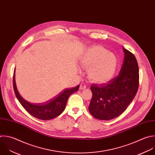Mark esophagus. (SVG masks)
I'll return each mask as SVG.
<instances>
[{"mask_svg":"<svg viewBox=\"0 0 155 155\" xmlns=\"http://www.w3.org/2000/svg\"><path fill=\"white\" fill-rule=\"evenodd\" d=\"M86 84H85L84 83H81L80 84V89L81 90L84 89H86Z\"/></svg>","mask_w":155,"mask_h":155,"instance_id":"obj_1","label":"esophagus"}]
</instances>
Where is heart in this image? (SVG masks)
Returning <instances> with one entry per match:
<instances>
[{
  "mask_svg": "<svg viewBox=\"0 0 155 155\" xmlns=\"http://www.w3.org/2000/svg\"><path fill=\"white\" fill-rule=\"evenodd\" d=\"M81 66L88 69V78L96 83H104L114 75L117 64L116 56L100 46L92 47L86 51L80 59Z\"/></svg>",
  "mask_w": 155,
  "mask_h": 155,
  "instance_id": "b5f03b06",
  "label": "heart"
}]
</instances>
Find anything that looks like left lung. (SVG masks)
<instances>
[{"mask_svg": "<svg viewBox=\"0 0 155 155\" xmlns=\"http://www.w3.org/2000/svg\"><path fill=\"white\" fill-rule=\"evenodd\" d=\"M125 58L119 75L107 83L91 85V114L108 120L120 116L134 98L139 87V67L134 55L124 48Z\"/></svg>", "mask_w": 155, "mask_h": 155, "instance_id": "obj_1", "label": "left lung"}]
</instances>
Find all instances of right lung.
I'll return each mask as SVG.
<instances>
[{
  "label": "right lung",
  "mask_w": 155,
  "mask_h": 155,
  "mask_svg": "<svg viewBox=\"0 0 155 155\" xmlns=\"http://www.w3.org/2000/svg\"><path fill=\"white\" fill-rule=\"evenodd\" d=\"M15 72V70L14 71L13 80V88L18 100L28 113L33 117L43 120L52 119L60 116L66 108L67 101L69 96L74 92H77L80 87L78 85L75 87L67 88L60 94L57 95V97L55 96L54 99H51L47 103L34 104L25 100L20 95L16 85Z\"/></svg>",
  "instance_id": "add662e5"
}]
</instances>
